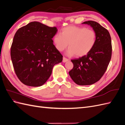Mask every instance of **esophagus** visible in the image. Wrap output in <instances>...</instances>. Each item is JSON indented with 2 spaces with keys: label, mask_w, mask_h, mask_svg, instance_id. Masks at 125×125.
Segmentation results:
<instances>
[{
  "label": "esophagus",
  "mask_w": 125,
  "mask_h": 125,
  "mask_svg": "<svg viewBox=\"0 0 125 125\" xmlns=\"http://www.w3.org/2000/svg\"><path fill=\"white\" fill-rule=\"evenodd\" d=\"M67 61H68V59H66V58L64 57L63 58V63H65L66 62H67Z\"/></svg>",
  "instance_id": "34e87169"
}]
</instances>
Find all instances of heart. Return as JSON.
Segmentation results:
<instances>
[{"label": "heart", "mask_w": 125, "mask_h": 125, "mask_svg": "<svg viewBox=\"0 0 125 125\" xmlns=\"http://www.w3.org/2000/svg\"><path fill=\"white\" fill-rule=\"evenodd\" d=\"M61 34L54 36V45L57 51L62 52L69 44V56H85L92 51L96 42V33L91 29L69 25L63 28Z\"/></svg>", "instance_id": "1"}]
</instances>
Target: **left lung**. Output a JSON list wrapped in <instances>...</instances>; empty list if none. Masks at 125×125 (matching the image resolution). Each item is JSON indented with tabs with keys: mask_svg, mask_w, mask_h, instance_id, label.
I'll list each match as a JSON object with an SVG mask.
<instances>
[{
	"mask_svg": "<svg viewBox=\"0 0 125 125\" xmlns=\"http://www.w3.org/2000/svg\"><path fill=\"white\" fill-rule=\"evenodd\" d=\"M83 24L91 26L97 35L96 42L87 55L72 60L73 68L69 73L78 85L86 86L99 80L106 70L111 58V39L109 31L99 23L93 21Z\"/></svg>",
	"mask_w": 125,
	"mask_h": 125,
	"instance_id": "8db88e82",
	"label": "left lung"
}]
</instances>
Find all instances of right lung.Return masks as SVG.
I'll list each match as a JSON object with an SVG mask.
<instances>
[{
  "instance_id": "right-lung-1",
  "label": "right lung",
  "mask_w": 125,
  "mask_h": 125,
  "mask_svg": "<svg viewBox=\"0 0 125 125\" xmlns=\"http://www.w3.org/2000/svg\"><path fill=\"white\" fill-rule=\"evenodd\" d=\"M57 32L38 22L28 23L16 31L10 48L15 73L27 86L39 87L51 76L53 66L62 61L63 56L52 40Z\"/></svg>"
}]
</instances>
